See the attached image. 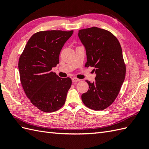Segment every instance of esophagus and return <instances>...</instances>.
I'll list each match as a JSON object with an SVG mask.
<instances>
[{
  "mask_svg": "<svg viewBox=\"0 0 149 149\" xmlns=\"http://www.w3.org/2000/svg\"><path fill=\"white\" fill-rule=\"evenodd\" d=\"M72 81L73 82H79L80 81V79L76 78V77H73L72 79Z\"/></svg>",
  "mask_w": 149,
  "mask_h": 149,
  "instance_id": "obj_1",
  "label": "esophagus"
}]
</instances>
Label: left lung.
<instances>
[{"label": "left lung", "mask_w": 149, "mask_h": 149, "mask_svg": "<svg viewBox=\"0 0 149 149\" xmlns=\"http://www.w3.org/2000/svg\"><path fill=\"white\" fill-rule=\"evenodd\" d=\"M78 36L84 47L87 62L96 74L95 81L82 95L87 107L102 110L111 105L119 93L125 78L126 67L120 42L111 33L93 27L79 31Z\"/></svg>", "instance_id": "8db88e82"}]
</instances>
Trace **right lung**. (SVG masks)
Returning a JSON list of instances; mask_svg holds the SVG:
<instances>
[{"label": "right lung", "mask_w": 149, "mask_h": 149, "mask_svg": "<svg viewBox=\"0 0 149 149\" xmlns=\"http://www.w3.org/2000/svg\"><path fill=\"white\" fill-rule=\"evenodd\" d=\"M73 31H40L30 38L19 60L21 82L25 94L41 111H57L65 102L72 85L70 78H60L52 68L59 63V55Z\"/></svg>", "instance_id": "obj_1"}]
</instances>
